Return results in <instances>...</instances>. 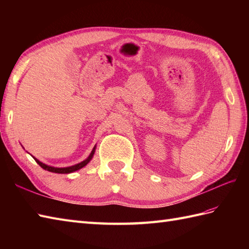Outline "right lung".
I'll return each instance as SVG.
<instances>
[{
  "label": "right lung",
  "instance_id": "right-lung-1",
  "mask_svg": "<svg viewBox=\"0 0 249 249\" xmlns=\"http://www.w3.org/2000/svg\"><path fill=\"white\" fill-rule=\"evenodd\" d=\"M95 150H96V145H95L94 147H93V150H92V152L89 153V155L86 158V160H84L83 161H81V162H79V163H76V165H73V166H70V167H64V168H57V167H52V166H48V165H46V163H44V162H41L40 160H37V158H35L34 156H32L35 160V161L38 163V165L43 168V169H45V170H47V171H50V172H54V173H63V174H65V173H71V172H75V171H77V170H80L81 168H83V167H86L88 163L92 160V158H93V156H94V153H95Z\"/></svg>",
  "mask_w": 249,
  "mask_h": 249
}]
</instances>
